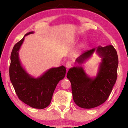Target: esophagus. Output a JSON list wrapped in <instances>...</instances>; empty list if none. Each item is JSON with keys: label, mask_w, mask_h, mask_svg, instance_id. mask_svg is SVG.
Listing matches in <instances>:
<instances>
[{"label": "esophagus", "mask_w": 128, "mask_h": 128, "mask_svg": "<svg viewBox=\"0 0 128 128\" xmlns=\"http://www.w3.org/2000/svg\"><path fill=\"white\" fill-rule=\"evenodd\" d=\"M66 67L67 68V69L70 68L71 67V66H72V62H70V61H68V62H66Z\"/></svg>", "instance_id": "obj_1"}]
</instances>
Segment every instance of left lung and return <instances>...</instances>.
<instances>
[{
    "label": "left lung",
    "instance_id": "1",
    "mask_svg": "<svg viewBox=\"0 0 128 128\" xmlns=\"http://www.w3.org/2000/svg\"><path fill=\"white\" fill-rule=\"evenodd\" d=\"M95 50L102 58L96 77H89L80 66L70 68L66 76L72 84L75 104L86 109L96 107L104 103L109 97L117 78L118 57L112 45L98 46L84 52L75 62L79 65L82 64L91 58Z\"/></svg>",
    "mask_w": 128,
    "mask_h": 128
}]
</instances>
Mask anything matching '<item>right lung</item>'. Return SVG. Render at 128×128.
<instances>
[{
	"instance_id": "obj_1",
	"label": "right lung",
	"mask_w": 128,
	"mask_h": 128,
	"mask_svg": "<svg viewBox=\"0 0 128 128\" xmlns=\"http://www.w3.org/2000/svg\"><path fill=\"white\" fill-rule=\"evenodd\" d=\"M34 32L26 34L15 44L11 53L9 76L16 94L21 100L30 107L43 109L50 105L57 84L63 79L66 68L63 66L48 69L37 78L32 77L21 66L18 52L25 37Z\"/></svg>"
}]
</instances>
